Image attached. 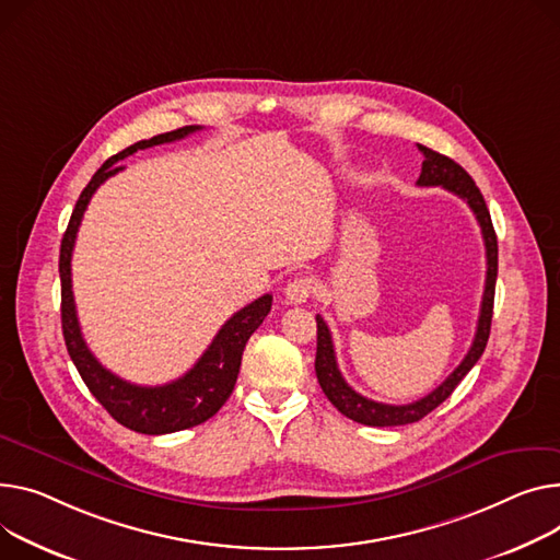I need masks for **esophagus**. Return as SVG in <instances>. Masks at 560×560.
Instances as JSON below:
<instances>
[{
	"label": "esophagus",
	"instance_id": "34e87169",
	"mask_svg": "<svg viewBox=\"0 0 560 560\" xmlns=\"http://www.w3.org/2000/svg\"><path fill=\"white\" fill-rule=\"evenodd\" d=\"M313 292H315V281H313L311 277H294V279L285 285V290H283L285 300H288L290 304H304Z\"/></svg>",
	"mask_w": 560,
	"mask_h": 560
}]
</instances>
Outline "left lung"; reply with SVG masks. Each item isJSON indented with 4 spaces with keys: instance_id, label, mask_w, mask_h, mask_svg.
Masks as SVG:
<instances>
[{
    "instance_id": "1",
    "label": "left lung",
    "mask_w": 560,
    "mask_h": 560,
    "mask_svg": "<svg viewBox=\"0 0 560 560\" xmlns=\"http://www.w3.org/2000/svg\"><path fill=\"white\" fill-rule=\"evenodd\" d=\"M419 151L423 153V166L419 175V186H443L451 194L459 196L466 200V205L472 209L479 228H481V238L483 247H487V283H483V294H481V308H479V319H477V330H475V340L466 353V358L459 362V366L453 371V374L445 378L434 392L423 396L421 400L407 402V405H387V402H376L371 398H364L358 394L349 383L342 378L338 360H335V349H332V338L326 322L322 315H317V355H315V374L319 381L322 392L326 398L340 409L345 417H349L355 423L362 425H374V428H389V425H407L421 421L428 417L434 407H439L445 398H448L455 387L464 381V376L475 366V362L481 358L483 349H487L489 335H491V319H493V300H495V279H498V236L491 222V213L487 209V202H483V196L475 186L472 177L451 158H445L432 148H425L419 143Z\"/></svg>"
}]
</instances>
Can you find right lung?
<instances>
[{
  "label": "right lung",
  "instance_id": "add662e5",
  "mask_svg": "<svg viewBox=\"0 0 560 560\" xmlns=\"http://www.w3.org/2000/svg\"><path fill=\"white\" fill-rule=\"evenodd\" d=\"M196 130H200V126H184L153 139L137 141L128 145L126 151L112 155L83 189L77 207L71 211L67 232L60 243V317L69 358L77 364L92 396L107 409V415L141 434H168L200 425L211 419L234 392L241 358L249 335L264 324L266 315L272 308V294H264L249 306L234 313L222 324L202 358L182 378L160 387H141L115 376L94 358L83 340L77 304H73L71 292V252L73 243H77L83 213L94 191L107 177L124 171V166H119V160L143 151V148L184 139Z\"/></svg>",
  "mask_w": 560,
  "mask_h": 560
}]
</instances>
